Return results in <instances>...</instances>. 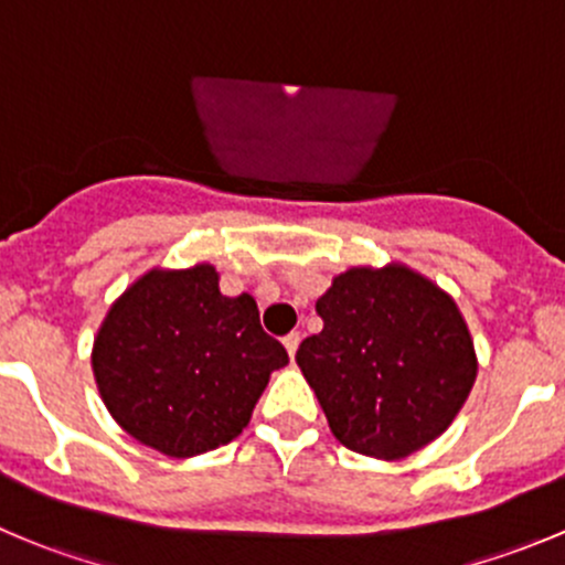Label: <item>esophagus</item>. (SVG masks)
<instances>
[{
	"label": "esophagus",
	"mask_w": 565,
	"mask_h": 565,
	"mask_svg": "<svg viewBox=\"0 0 565 565\" xmlns=\"http://www.w3.org/2000/svg\"><path fill=\"white\" fill-rule=\"evenodd\" d=\"M284 347H287L289 358H295V352H298V347H300V333H298V330H292V333L284 335Z\"/></svg>",
	"instance_id": "esophagus-1"
}]
</instances>
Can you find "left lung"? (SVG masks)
Segmentation results:
<instances>
[{
    "instance_id": "1",
    "label": "left lung",
    "mask_w": 565,
    "mask_h": 565,
    "mask_svg": "<svg viewBox=\"0 0 565 565\" xmlns=\"http://www.w3.org/2000/svg\"><path fill=\"white\" fill-rule=\"evenodd\" d=\"M317 315L295 361L341 446L404 459L454 424L478 361L451 295L404 265L350 267Z\"/></svg>"
}]
</instances>
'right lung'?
<instances>
[{"label": "right lung", "mask_w": 565, "mask_h": 565, "mask_svg": "<svg viewBox=\"0 0 565 565\" xmlns=\"http://www.w3.org/2000/svg\"><path fill=\"white\" fill-rule=\"evenodd\" d=\"M287 363L281 341L262 330L256 300L221 295L213 265L145 273L114 300L93 347L111 418L174 459L235 440Z\"/></svg>", "instance_id": "1"}]
</instances>
